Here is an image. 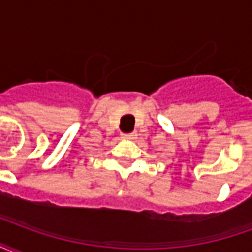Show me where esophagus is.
Here are the masks:
<instances>
[{
  "label": "esophagus",
  "instance_id": "obj_1",
  "mask_svg": "<svg viewBox=\"0 0 252 252\" xmlns=\"http://www.w3.org/2000/svg\"><path fill=\"white\" fill-rule=\"evenodd\" d=\"M136 136H137L136 132H131V133H123V139H128V140L136 139Z\"/></svg>",
  "mask_w": 252,
  "mask_h": 252
}]
</instances>
